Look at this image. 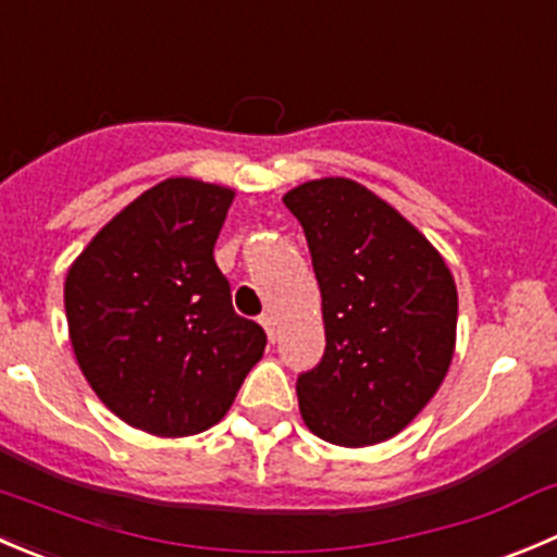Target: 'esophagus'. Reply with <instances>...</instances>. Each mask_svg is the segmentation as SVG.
Segmentation results:
<instances>
[{"mask_svg":"<svg viewBox=\"0 0 557 557\" xmlns=\"http://www.w3.org/2000/svg\"><path fill=\"white\" fill-rule=\"evenodd\" d=\"M261 326L267 329V337L274 343V339H277V318H274L272 312H263V315H261Z\"/></svg>","mask_w":557,"mask_h":557,"instance_id":"34e87169","label":"esophagus"}]
</instances>
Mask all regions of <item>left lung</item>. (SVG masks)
<instances>
[{
  "mask_svg": "<svg viewBox=\"0 0 557 557\" xmlns=\"http://www.w3.org/2000/svg\"><path fill=\"white\" fill-rule=\"evenodd\" d=\"M305 228L326 354L296 381L307 430L361 449L403 433L435 397L457 343L444 256L392 203L345 176L283 196Z\"/></svg>",
  "mask_w": 557,
  "mask_h": 557,
  "instance_id": "left-lung-1",
  "label": "left lung"
}]
</instances>
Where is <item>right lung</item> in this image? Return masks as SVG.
Wrapping results in <instances>:
<instances>
[{
	"mask_svg": "<svg viewBox=\"0 0 557 557\" xmlns=\"http://www.w3.org/2000/svg\"><path fill=\"white\" fill-rule=\"evenodd\" d=\"M234 196L171 176L108 220L67 269L81 372L111 413L158 438L214 428L267 348L263 329L234 312L214 263Z\"/></svg>",
	"mask_w": 557,
	"mask_h": 557,
	"instance_id": "obj_1",
	"label": "right lung"
}]
</instances>
